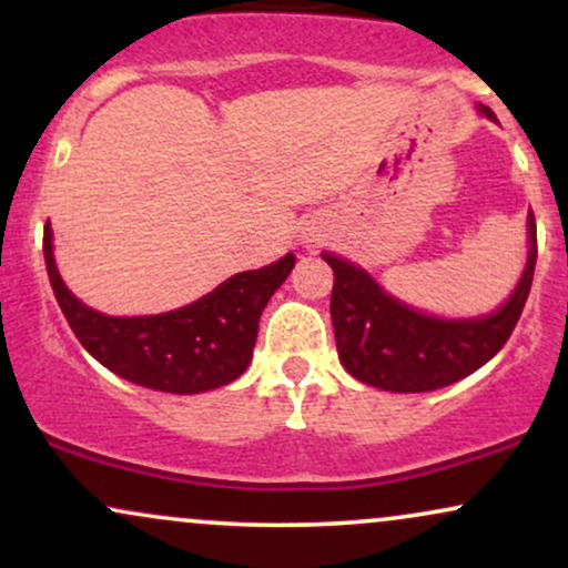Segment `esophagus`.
I'll return each mask as SVG.
<instances>
[{"label": "esophagus", "mask_w": 568, "mask_h": 568, "mask_svg": "<svg viewBox=\"0 0 568 568\" xmlns=\"http://www.w3.org/2000/svg\"><path fill=\"white\" fill-rule=\"evenodd\" d=\"M317 240H321V234H306L304 243H306V245H312V243H317Z\"/></svg>", "instance_id": "1"}]
</instances>
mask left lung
I'll return each instance as SVG.
<instances>
[{
	"instance_id": "obj_1",
	"label": "left lung",
	"mask_w": 568,
	"mask_h": 568,
	"mask_svg": "<svg viewBox=\"0 0 568 568\" xmlns=\"http://www.w3.org/2000/svg\"><path fill=\"white\" fill-rule=\"evenodd\" d=\"M497 122L491 109L478 106ZM529 256L510 296L488 315L443 317L393 296L361 264L336 253L321 256L334 270L331 321L338 361L347 374L387 393H433L486 366L510 338L531 291L537 264V224L526 216Z\"/></svg>"
}]
</instances>
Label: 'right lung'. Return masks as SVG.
Masks as SVG:
<instances>
[{"label":"right lung","mask_w":568,"mask_h":568,"mask_svg":"<svg viewBox=\"0 0 568 568\" xmlns=\"http://www.w3.org/2000/svg\"><path fill=\"white\" fill-rule=\"evenodd\" d=\"M42 251L58 306L82 347L122 379L173 395L207 393L243 376L256 347L258 317L296 264V256L285 253L262 270L237 272L179 310L114 317L67 288L55 264L50 221Z\"/></svg>","instance_id":"1"}]
</instances>
